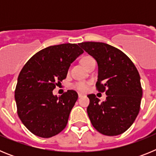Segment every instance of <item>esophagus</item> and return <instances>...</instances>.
Listing matches in <instances>:
<instances>
[{
  "label": "esophagus",
  "mask_w": 156,
  "mask_h": 156,
  "mask_svg": "<svg viewBox=\"0 0 156 156\" xmlns=\"http://www.w3.org/2000/svg\"><path fill=\"white\" fill-rule=\"evenodd\" d=\"M78 97H79V98H81V97H83V94H80V93H78Z\"/></svg>",
  "instance_id": "obj_1"
}]
</instances>
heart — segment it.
Segmentation results:
<instances>
[{
  "instance_id": "b5f03b06",
  "label": "heart",
  "mask_w": 156,
  "mask_h": 156,
  "mask_svg": "<svg viewBox=\"0 0 156 156\" xmlns=\"http://www.w3.org/2000/svg\"><path fill=\"white\" fill-rule=\"evenodd\" d=\"M90 58H92L90 56H84V57H83L82 58H81V61H80L83 66H84L85 63H86L87 62ZM73 87L74 89L79 90V91L85 92L87 91L88 89V83L85 82H77V83H75L73 85Z\"/></svg>"
}]
</instances>
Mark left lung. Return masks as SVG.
Listing matches in <instances>:
<instances>
[{"label": "left lung", "mask_w": 156, "mask_h": 156, "mask_svg": "<svg viewBox=\"0 0 156 156\" xmlns=\"http://www.w3.org/2000/svg\"><path fill=\"white\" fill-rule=\"evenodd\" d=\"M81 48L97 61V90L105 92V101L88 94V116L94 127L107 136L124 133L140 111L142 88L133 62L118 48L101 42H83Z\"/></svg>", "instance_id": "left-lung-1"}]
</instances>
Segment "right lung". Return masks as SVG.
<instances>
[{"label": "right lung", "mask_w": 156, "mask_h": 156, "mask_svg": "<svg viewBox=\"0 0 156 156\" xmlns=\"http://www.w3.org/2000/svg\"><path fill=\"white\" fill-rule=\"evenodd\" d=\"M83 53L76 44L48 47L30 58L22 69L15 90L17 113L36 136L51 137L67 125L78 94L68 90L57 97L52 91L66 79L71 63Z\"/></svg>", "instance_id": "1"}]
</instances>
